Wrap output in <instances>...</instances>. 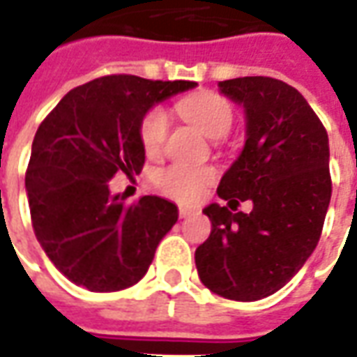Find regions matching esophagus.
Here are the masks:
<instances>
[{
    "instance_id": "1",
    "label": "esophagus",
    "mask_w": 357,
    "mask_h": 357,
    "mask_svg": "<svg viewBox=\"0 0 357 357\" xmlns=\"http://www.w3.org/2000/svg\"><path fill=\"white\" fill-rule=\"evenodd\" d=\"M197 208L193 206H179V218H187V216H191V214H195Z\"/></svg>"
}]
</instances>
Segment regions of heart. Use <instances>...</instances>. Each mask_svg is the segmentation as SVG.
<instances>
[{
	"label": "heart",
	"mask_w": 357,
	"mask_h": 357,
	"mask_svg": "<svg viewBox=\"0 0 357 357\" xmlns=\"http://www.w3.org/2000/svg\"><path fill=\"white\" fill-rule=\"evenodd\" d=\"M179 114L211 139H220L230 131L234 123V109L230 102L218 94H199L189 100L179 102ZM168 114L166 109L153 108L144 116L141 123V143L144 153L156 156L162 153L168 139ZM216 176L208 166H189V164H172L158 176V185L172 199L178 201H195L201 197L204 187Z\"/></svg>",
	"instance_id": "1"
}]
</instances>
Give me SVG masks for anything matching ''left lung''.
<instances>
[{
    "label": "left lung",
    "mask_w": 357,
    "mask_h": 357,
    "mask_svg": "<svg viewBox=\"0 0 357 357\" xmlns=\"http://www.w3.org/2000/svg\"><path fill=\"white\" fill-rule=\"evenodd\" d=\"M245 109V146L208 204V239L195 251L201 282L222 298L255 301L278 291L307 261L331 203L328 137L307 100L273 77L218 83ZM249 198L254 211L231 213Z\"/></svg>",
    "instance_id": "left-lung-1"
}]
</instances>
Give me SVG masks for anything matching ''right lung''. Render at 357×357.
Listing matches in <instances>:
<instances>
[{"label": "right lung", "instance_id": "right-lung-1", "mask_svg": "<svg viewBox=\"0 0 357 357\" xmlns=\"http://www.w3.org/2000/svg\"><path fill=\"white\" fill-rule=\"evenodd\" d=\"M193 81L108 75L69 91L40 123L24 187L36 239L56 268L91 291H118L143 278L178 206L156 195L127 204L112 195L118 172L144 164L141 123L154 104Z\"/></svg>", "mask_w": 357, "mask_h": 357}]
</instances>
